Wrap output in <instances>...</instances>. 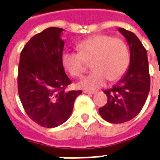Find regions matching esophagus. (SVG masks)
Returning <instances> with one entry per match:
<instances>
[{
    "instance_id": "obj_1",
    "label": "esophagus",
    "mask_w": 160,
    "mask_h": 160,
    "mask_svg": "<svg viewBox=\"0 0 160 160\" xmlns=\"http://www.w3.org/2000/svg\"><path fill=\"white\" fill-rule=\"evenodd\" d=\"M83 92L84 93H86V94H88V95H93V94L95 93L94 92H91V91H86V90H85V91H83Z\"/></svg>"
}]
</instances>
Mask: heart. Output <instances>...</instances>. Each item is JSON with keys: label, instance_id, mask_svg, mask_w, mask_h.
Instances as JSON below:
<instances>
[{"label": "heart", "instance_id": "obj_1", "mask_svg": "<svg viewBox=\"0 0 160 160\" xmlns=\"http://www.w3.org/2000/svg\"><path fill=\"white\" fill-rule=\"evenodd\" d=\"M79 52H65L62 62L65 69L75 78L82 77L92 62L94 70L79 84L81 88L98 89L106 81L119 80L130 64V51L125 41L109 35H96L80 41L77 45Z\"/></svg>", "mask_w": 160, "mask_h": 160}]
</instances>
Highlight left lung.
Listing matches in <instances>:
<instances>
[{
    "instance_id": "8db88e82",
    "label": "left lung",
    "mask_w": 160,
    "mask_h": 160,
    "mask_svg": "<svg viewBox=\"0 0 160 160\" xmlns=\"http://www.w3.org/2000/svg\"><path fill=\"white\" fill-rule=\"evenodd\" d=\"M131 51L130 66L125 76L111 89L104 91L107 103L99 108V113L108 122L120 124L137 116L146 102L150 90L148 60L145 47L134 33L118 29Z\"/></svg>"
}]
</instances>
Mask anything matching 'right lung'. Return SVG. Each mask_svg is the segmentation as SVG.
Wrapping results in <instances>:
<instances>
[{"mask_svg":"<svg viewBox=\"0 0 160 160\" xmlns=\"http://www.w3.org/2000/svg\"><path fill=\"white\" fill-rule=\"evenodd\" d=\"M63 29L51 27L34 35L20 53L18 90L23 109L41 126L53 128L69 118L82 91H69L62 62Z\"/></svg>","mask_w":160,"mask_h":160,"instance_id":"right-lung-1","label":"right lung"}]
</instances>
